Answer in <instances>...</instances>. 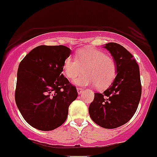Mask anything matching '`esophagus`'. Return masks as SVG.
<instances>
[{"label": "esophagus", "instance_id": "34e87169", "mask_svg": "<svg viewBox=\"0 0 157 157\" xmlns=\"http://www.w3.org/2000/svg\"><path fill=\"white\" fill-rule=\"evenodd\" d=\"M77 92H78V95H80V94L82 93L83 89H82V88H77Z\"/></svg>", "mask_w": 157, "mask_h": 157}]
</instances>
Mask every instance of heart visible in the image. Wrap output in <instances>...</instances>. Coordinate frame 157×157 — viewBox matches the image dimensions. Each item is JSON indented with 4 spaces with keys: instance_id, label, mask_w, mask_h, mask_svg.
Listing matches in <instances>:
<instances>
[{
    "instance_id": "heart-1",
    "label": "heart",
    "mask_w": 157,
    "mask_h": 157,
    "mask_svg": "<svg viewBox=\"0 0 157 157\" xmlns=\"http://www.w3.org/2000/svg\"><path fill=\"white\" fill-rule=\"evenodd\" d=\"M83 68L85 74L73 81L76 86L96 85L98 89H105L113 82L117 74V64L115 59L107 56L102 51L93 48L80 50L77 57L69 55L64 62L63 71L68 78H75Z\"/></svg>"
}]
</instances>
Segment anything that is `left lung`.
<instances>
[{
    "instance_id": "1",
    "label": "left lung",
    "mask_w": 157,
    "mask_h": 157,
    "mask_svg": "<svg viewBox=\"0 0 157 157\" xmlns=\"http://www.w3.org/2000/svg\"><path fill=\"white\" fill-rule=\"evenodd\" d=\"M117 64V74L102 93H95L89 107L91 119L105 129L126 124L138 108L142 93L140 68L132 54L117 43L103 46Z\"/></svg>"
}]
</instances>
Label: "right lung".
Masks as SVG:
<instances>
[{
    "instance_id": "obj_1",
    "label": "right lung",
    "mask_w": 157,
    "mask_h": 157,
    "mask_svg": "<svg viewBox=\"0 0 157 157\" xmlns=\"http://www.w3.org/2000/svg\"><path fill=\"white\" fill-rule=\"evenodd\" d=\"M71 54L64 45H40L20 62L15 102L25 120L42 131L62 126L68 107L78 96L77 89L62 74Z\"/></svg>"
}]
</instances>
